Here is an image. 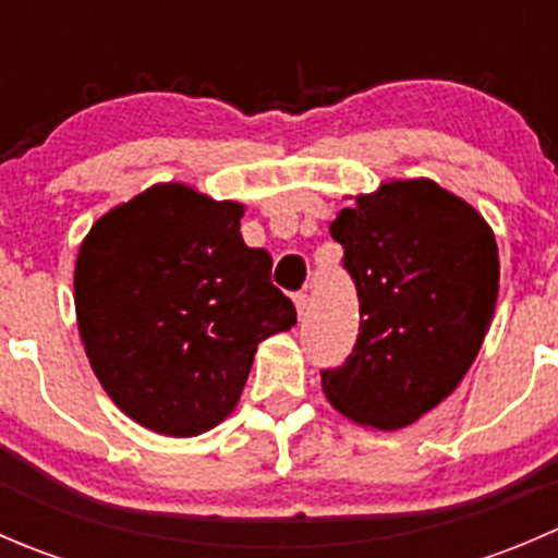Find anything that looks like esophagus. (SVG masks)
I'll list each match as a JSON object with an SVG mask.
<instances>
[{
	"instance_id": "34e87169",
	"label": "esophagus",
	"mask_w": 558,
	"mask_h": 558,
	"mask_svg": "<svg viewBox=\"0 0 558 558\" xmlns=\"http://www.w3.org/2000/svg\"><path fill=\"white\" fill-rule=\"evenodd\" d=\"M294 305H296V315H300V318H305L307 311H311V296H307V294H296L294 296Z\"/></svg>"
}]
</instances>
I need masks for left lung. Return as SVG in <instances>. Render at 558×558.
<instances>
[{"label":"left lung","mask_w":558,"mask_h":558,"mask_svg":"<svg viewBox=\"0 0 558 558\" xmlns=\"http://www.w3.org/2000/svg\"><path fill=\"white\" fill-rule=\"evenodd\" d=\"M359 291V337L320 373L337 413L404 429L448 399L475 362L499 294L497 238L486 218L429 178L386 180L329 227Z\"/></svg>","instance_id":"obj_1"}]
</instances>
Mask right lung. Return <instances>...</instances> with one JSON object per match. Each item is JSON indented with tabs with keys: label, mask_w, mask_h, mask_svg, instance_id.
Wrapping results in <instances>:
<instances>
[{
	"label": "right lung",
	"mask_w": 558,
	"mask_h": 558,
	"mask_svg": "<svg viewBox=\"0 0 558 558\" xmlns=\"http://www.w3.org/2000/svg\"><path fill=\"white\" fill-rule=\"evenodd\" d=\"M245 205L156 183L83 238L75 315L94 375L121 413L196 437L240 402L258 342L296 324L272 258L240 234Z\"/></svg>",
	"instance_id": "right-lung-1"
}]
</instances>
